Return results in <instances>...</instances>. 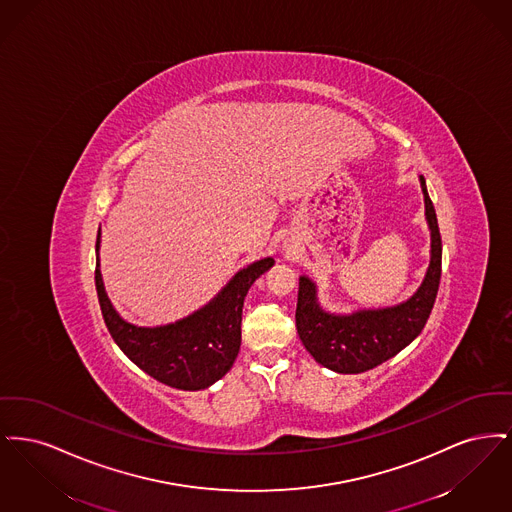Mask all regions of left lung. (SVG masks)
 Listing matches in <instances>:
<instances>
[{
	"instance_id": "obj_1",
	"label": "left lung",
	"mask_w": 512,
	"mask_h": 512,
	"mask_svg": "<svg viewBox=\"0 0 512 512\" xmlns=\"http://www.w3.org/2000/svg\"><path fill=\"white\" fill-rule=\"evenodd\" d=\"M418 180L430 228V263L409 299L390 307L332 313L320 305L317 284L307 274L299 276L295 311L299 340L317 363L334 372L359 374L386 363L418 338L432 313L441 278V236L426 180L424 176Z\"/></svg>"
}]
</instances>
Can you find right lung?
I'll return each mask as SVG.
<instances>
[{
    "label": "right lung",
    "mask_w": 512,
    "mask_h": 512,
    "mask_svg": "<svg viewBox=\"0 0 512 512\" xmlns=\"http://www.w3.org/2000/svg\"><path fill=\"white\" fill-rule=\"evenodd\" d=\"M101 230L96 242V290L101 315L122 353L155 380L176 390H205L220 380L238 357L242 309L251 284L274 265L272 257L240 268L209 303L188 317L161 326H136L117 313L99 270Z\"/></svg>",
    "instance_id": "right-lung-1"
}]
</instances>
